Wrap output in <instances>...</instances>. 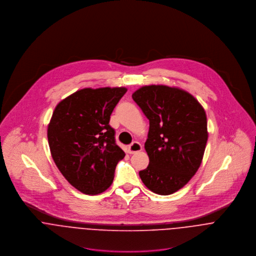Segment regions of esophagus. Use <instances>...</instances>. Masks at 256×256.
Masks as SVG:
<instances>
[{
	"label": "esophagus",
	"mask_w": 256,
	"mask_h": 256,
	"mask_svg": "<svg viewBox=\"0 0 256 256\" xmlns=\"http://www.w3.org/2000/svg\"><path fill=\"white\" fill-rule=\"evenodd\" d=\"M142 150V145L139 142H134L130 146H128V152L129 154H135Z\"/></svg>",
	"instance_id": "esophagus-1"
}]
</instances>
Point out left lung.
I'll list each match as a JSON object with an SVG mask.
<instances>
[{
  "mask_svg": "<svg viewBox=\"0 0 256 256\" xmlns=\"http://www.w3.org/2000/svg\"><path fill=\"white\" fill-rule=\"evenodd\" d=\"M132 98L150 121L145 143L150 162L139 176L154 193L172 194L202 162L208 140L206 112L192 94L174 86H145Z\"/></svg>",
  "mask_w": 256,
  "mask_h": 256,
  "instance_id": "left-lung-1",
  "label": "left lung"
}]
</instances>
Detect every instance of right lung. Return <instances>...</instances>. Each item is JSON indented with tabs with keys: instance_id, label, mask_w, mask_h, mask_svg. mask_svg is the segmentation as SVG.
<instances>
[{
	"instance_id": "obj_1",
	"label": "right lung",
	"mask_w": 256,
	"mask_h": 256,
	"mask_svg": "<svg viewBox=\"0 0 256 256\" xmlns=\"http://www.w3.org/2000/svg\"><path fill=\"white\" fill-rule=\"evenodd\" d=\"M126 88H82L61 100L48 124L51 156L60 172L78 191L96 195L113 182L125 152L115 143L110 115Z\"/></svg>"
}]
</instances>
